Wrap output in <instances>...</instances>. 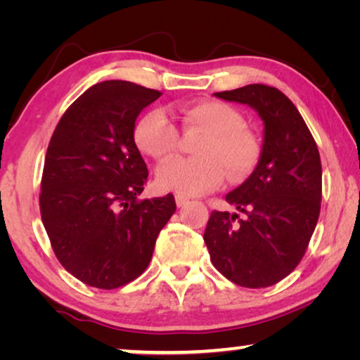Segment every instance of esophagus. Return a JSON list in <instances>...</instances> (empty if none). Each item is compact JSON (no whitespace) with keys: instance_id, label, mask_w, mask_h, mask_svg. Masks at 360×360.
<instances>
[{"instance_id":"34e87169","label":"esophagus","mask_w":360,"mask_h":360,"mask_svg":"<svg viewBox=\"0 0 360 360\" xmlns=\"http://www.w3.org/2000/svg\"><path fill=\"white\" fill-rule=\"evenodd\" d=\"M175 201H176V206H179V208H184L185 205L190 203V200L184 195H175Z\"/></svg>"}]
</instances>
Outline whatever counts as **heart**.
I'll use <instances>...</instances> for the list:
<instances>
[{"instance_id":"heart-1","label":"heart","mask_w":360,"mask_h":360,"mask_svg":"<svg viewBox=\"0 0 360 360\" xmlns=\"http://www.w3.org/2000/svg\"><path fill=\"white\" fill-rule=\"evenodd\" d=\"M185 131L201 132L195 142L196 157L176 159L157 172L162 190L180 195H201L223 180L238 181L257 165L260 146L244 127V117L223 101H195L179 110ZM134 142L141 152L157 162L169 160L179 147V131L162 110H150L137 121Z\"/></svg>"}]
</instances>
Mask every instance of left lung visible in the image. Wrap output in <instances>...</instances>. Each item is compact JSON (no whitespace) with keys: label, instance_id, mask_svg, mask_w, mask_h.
<instances>
[{"label":"left lung","instance_id":"8db88e82","mask_svg":"<svg viewBox=\"0 0 360 360\" xmlns=\"http://www.w3.org/2000/svg\"><path fill=\"white\" fill-rule=\"evenodd\" d=\"M248 105L264 121L260 159L243 185L226 195L238 213L213 211L205 229L211 262L226 278L265 288L303 259L321 208V160L302 115L274 86L245 85L214 93Z\"/></svg>","mask_w":360,"mask_h":360}]
</instances>
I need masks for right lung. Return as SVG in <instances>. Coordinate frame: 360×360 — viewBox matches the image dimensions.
Instances as JSON below:
<instances>
[{
	"label": "right lung",
	"instance_id": "1",
	"mask_svg": "<svg viewBox=\"0 0 360 360\" xmlns=\"http://www.w3.org/2000/svg\"><path fill=\"white\" fill-rule=\"evenodd\" d=\"M160 95L131 82L96 83L63 112L49 142L44 228L63 269L90 287L112 290L139 277L176 210L170 193L137 200L149 172L136 120Z\"/></svg>",
	"mask_w": 360,
	"mask_h": 360
}]
</instances>
